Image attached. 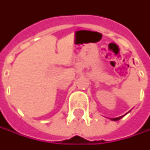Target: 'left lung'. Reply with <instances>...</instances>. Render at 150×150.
<instances>
[{
	"label": "left lung",
	"mask_w": 150,
	"mask_h": 150,
	"mask_svg": "<svg viewBox=\"0 0 150 150\" xmlns=\"http://www.w3.org/2000/svg\"><path fill=\"white\" fill-rule=\"evenodd\" d=\"M130 112V111H129ZM125 116V115H124ZM124 116H121V117H114V118H110V120H112V121H117V120H119L120 118H122Z\"/></svg>",
	"instance_id": "left-lung-1"
}]
</instances>
